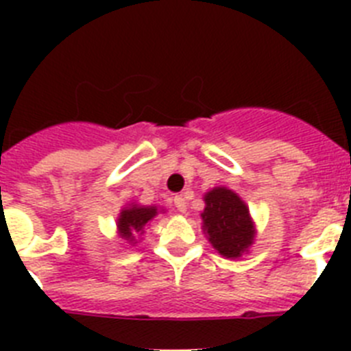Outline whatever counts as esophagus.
<instances>
[{
  "label": "esophagus",
  "mask_w": 351,
  "mask_h": 351,
  "mask_svg": "<svg viewBox=\"0 0 351 351\" xmlns=\"http://www.w3.org/2000/svg\"><path fill=\"white\" fill-rule=\"evenodd\" d=\"M173 206H176V209H178L181 214H184L186 209H188V207H186V200L182 197L173 198Z\"/></svg>",
  "instance_id": "obj_1"
}]
</instances>
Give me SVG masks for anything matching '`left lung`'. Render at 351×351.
Instances as JSON below:
<instances>
[{
    "instance_id": "8db88e82",
    "label": "left lung",
    "mask_w": 351,
    "mask_h": 351,
    "mask_svg": "<svg viewBox=\"0 0 351 351\" xmlns=\"http://www.w3.org/2000/svg\"><path fill=\"white\" fill-rule=\"evenodd\" d=\"M204 200L206 209L200 216L209 243L226 258L243 256L255 241V226L243 198L225 186H219L207 191Z\"/></svg>"
}]
</instances>
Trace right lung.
I'll use <instances>...</instances> for the list:
<instances>
[{
    "instance_id": "right-lung-1",
    "label": "right lung",
    "mask_w": 351,
    "mask_h": 351,
    "mask_svg": "<svg viewBox=\"0 0 351 351\" xmlns=\"http://www.w3.org/2000/svg\"><path fill=\"white\" fill-rule=\"evenodd\" d=\"M158 216V207L156 206H132L125 207L121 210L119 218H117V230L119 235L125 239L126 243L135 246L137 244V237L135 234H144V226L147 225L151 219Z\"/></svg>"
}]
</instances>
